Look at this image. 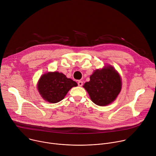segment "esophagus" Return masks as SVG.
<instances>
[{"mask_svg":"<svg viewBox=\"0 0 156 156\" xmlns=\"http://www.w3.org/2000/svg\"><path fill=\"white\" fill-rule=\"evenodd\" d=\"M78 85L79 86H82V85H83V81H78Z\"/></svg>","mask_w":156,"mask_h":156,"instance_id":"34e87169","label":"esophagus"}]
</instances>
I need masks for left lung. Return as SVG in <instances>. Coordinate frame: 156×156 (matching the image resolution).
Returning a JSON list of instances; mask_svg holds the SVG:
<instances>
[{"instance_id":"1","label":"left lung","mask_w":156,"mask_h":156,"mask_svg":"<svg viewBox=\"0 0 156 156\" xmlns=\"http://www.w3.org/2000/svg\"><path fill=\"white\" fill-rule=\"evenodd\" d=\"M83 87L92 101L98 105L104 106L112 102L120 93L121 78L112 66L96 70L90 76V81Z\"/></svg>"}]
</instances>
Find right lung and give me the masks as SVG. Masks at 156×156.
<instances>
[{
	"label": "right lung",
	"mask_w": 156,
	"mask_h": 156,
	"mask_svg": "<svg viewBox=\"0 0 156 156\" xmlns=\"http://www.w3.org/2000/svg\"><path fill=\"white\" fill-rule=\"evenodd\" d=\"M76 86L75 81L55 72L43 75L38 82L37 88L43 99L50 103H57L64 98L72 87Z\"/></svg>",
	"instance_id": "right-lung-1"
}]
</instances>
